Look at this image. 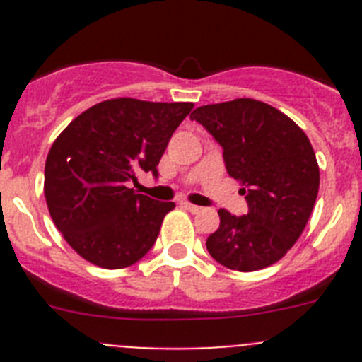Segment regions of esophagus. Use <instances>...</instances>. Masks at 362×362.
<instances>
[{"instance_id":"esophagus-1","label":"esophagus","mask_w":362,"mask_h":362,"mask_svg":"<svg viewBox=\"0 0 362 362\" xmlns=\"http://www.w3.org/2000/svg\"><path fill=\"white\" fill-rule=\"evenodd\" d=\"M181 206H185L187 210H190L192 214H197L201 210V206H197V204H192L188 203V201H185V203H181Z\"/></svg>"}]
</instances>
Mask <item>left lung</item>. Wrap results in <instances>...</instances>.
I'll use <instances>...</instances> for the list:
<instances>
[{
    "instance_id": "1",
    "label": "left lung",
    "mask_w": 362,
    "mask_h": 362,
    "mask_svg": "<svg viewBox=\"0 0 362 362\" xmlns=\"http://www.w3.org/2000/svg\"><path fill=\"white\" fill-rule=\"evenodd\" d=\"M192 119L223 146L228 174L243 185L246 216L221 209L206 250L230 270L277 263L299 239L319 192V165L306 134L277 108L250 98L204 105Z\"/></svg>"
}]
</instances>
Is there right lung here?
I'll return each instance as SVG.
<instances>
[{"label": "right lung", "instance_id": "obj_1", "mask_svg": "<svg viewBox=\"0 0 362 362\" xmlns=\"http://www.w3.org/2000/svg\"><path fill=\"white\" fill-rule=\"evenodd\" d=\"M194 103L107 99L56 137L45 163V199L54 225L85 261L107 270L137 263L175 204L136 194L137 172L158 165Z\"/></svg>", "mask_w": 362, "mask_h": 362}]
</instances>
